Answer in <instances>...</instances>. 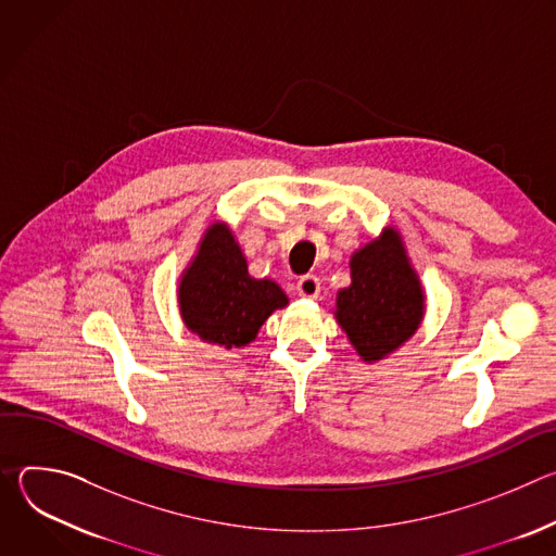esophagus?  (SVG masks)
Segmentation results:
<instances>
[{"mask_svg": "<svg viewBox=\"0 0 556 556\" xmlns=\"http://www.w3.org/2000/svg\"><path fill=\"white\" fill-rule=\"evenodd\" d=\"M296 292L303 299H316V296H319V292H321V283H319V279H316V277L305 275V277H301L296 281Z\"/></svg>", "mask_w": 556, "mask_h": 556, "instance_id": "esophagus-1", "label": "esophagus"}]
</instances>
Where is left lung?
<instances>
[{"instance_id":"obj_1","label":"left lung","mask_w":556,"mask_h":556,"mask_svg":"<svg viewBox=\"0 0 556 556\" xmlns=\"http://www.w3.org/2000/svg\"><path fill=\"white\" fill-rule=\"evenodd\" d=\"M352 286L337 296V321L365 363H376L416 334L425 294L401 235L387 228L352 255Z\"/></svg>"}]
</instances>
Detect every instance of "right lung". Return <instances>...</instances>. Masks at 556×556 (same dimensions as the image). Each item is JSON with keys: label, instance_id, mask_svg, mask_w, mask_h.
<instances>
[{"label": "right lung", "instance_id": "obj_1", "mask_svg": "<svg viewBox=\"0 0 556 556\" xmlns=\"http://www.w3.org/2000/svg\"><path fill=\"white\" fill-rule=\"evenodd\" d=\"M178 299L187 328L226 350L255 341L268 316L288 303L275 281L249 275L247 260L224 224H213L202 237Z\"/></svg>", "mask_w": 556, "mask_h": 556}]
</instances>
